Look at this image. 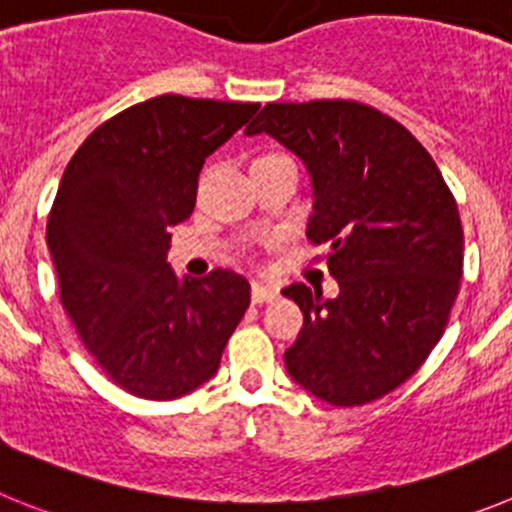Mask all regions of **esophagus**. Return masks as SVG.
Here are the masks:
<instances>
[{
	"label": "esophagus",
	"instance_id": "34e87169",
	"mask_svg": "<svg viewBox=\"0 0 512 512\" xmlns=\"http://www.w3.org/2000/svg\"><path fill=\"white\" fill-rule=\"evenodd\" d=\"M278 298V288L265 283H252V303H270Z\"/></svg>",
	"mask_w": 512,
	"mask_h": 512
}]
</instances>
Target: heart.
Listing matches in <instances>:
<instances>
[{
	"label": "heart",
	"instance_id": "1",
	"mask_svg": "<svg viewBox=\"0 0 512 512\" xmlns=\"http://www.w3.org/2000/svg\"><path fill=\"white\" fill-rule=\"evenodd\" d=\"M273 155H275V153H273Z\"/></svg>",
	"mask_w": 512,
	"mask_h": 512
}]
</instances>
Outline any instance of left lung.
Segmentation results:
<instances>
[{
  "label": "left lung",
  "instance_id": "8db88e82",
  "mask_svg": "<svg viewBox=\"0 0 512 512\" xmlns=\"http://www.w3.org/2000/svg\"><path fill=\"white\" fill-rule=\"evenodd\" d=\"M247 135L267 132L313 181L308 239L329 245L339 296L293 283L303 329L288 375L331 405L393 393L449 324L464 267L457 199L426 147L375 107L347 99L265 104Z\"/></svg>",
  "mask_w": 512,
  "mask_h": 512
}]
</instances>
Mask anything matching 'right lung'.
Listing matches in <instances>:
<instances>
[{
	"instance_id": "1",
	"label": "right lung",
	"mask_w": 512,
	"mask_h": 512,
	"mask_svg": "<svg viewBox=\"0 0 512 512\" xmlns=\"http://www.w3.org/2000/svg\"><path fill=\"white\" fill-rule=\"evenodd\" d=\"M260 104L163 94L114 114L78 147L48 216L61 303L101 372L173 400L219 370L250 283L216 267L178 283L168 227L191 216L204 160Z\"/></svg>"
}]
</instances>
